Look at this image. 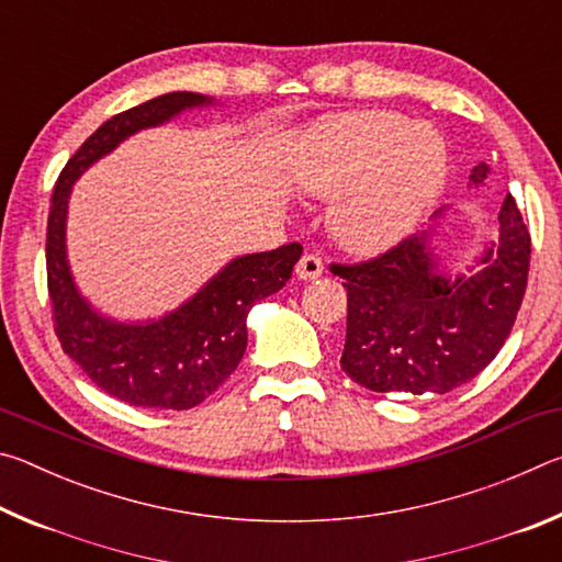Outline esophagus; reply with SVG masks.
<instances>
[{
    "label": "esophagus",
    "instance_id": "1",
    "mask_svg": "<svg viewBox=\"0 0 562 562\" xmlns=\"http://www.w3.org/2000/svg\"><path fill=\"white\" fill-rule=\"evenodd\" d=\"M322 258L319 255H315V252H307V255H302L300 258V262H297V268H294V272H297V278L300 280H317L319 274H322Z\"/></svg>",
    "mask_w": 562,
    "mask_h": 562
}]
</instances>
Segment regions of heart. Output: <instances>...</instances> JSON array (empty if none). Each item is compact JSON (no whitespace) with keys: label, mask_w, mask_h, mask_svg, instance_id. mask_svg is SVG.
<instances>
[{"label":"heart","mask_w":562,"mask_h":562,"mask_svg":"<svg viewBox=\"0 0 562 562\" xmlns=\"http://www.w3.org/2000/svg\"><path fill=\"white\" fill-rule=\"evenodd\" d=\"M449 150L429 126L394 111L347 113L310 131L297 168L304 193L341 195L331 231L355 252H379L412 231L441 193Z\"/></svg>","instance_id":"1"}]
</instances>
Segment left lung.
<instances>
[{
  "label": "left lung",
  "mask_w": 562,
  "mask_h": 562,
  "mask_svg": "<svg viewBox=\"0 0 562 562\" xmlns=\"http://www.w3.org/2000/svg\"><path fill=\"white\" fill-rule=\"evenodd\" d=\"M488 173L486 164L475 166L471 186H481ZM498 225L483 268L453 280L436 270L429 233L408 235L372 260L329 265L347 288L339 364L351 382L379 394H446L496 359L530 268V233L513 195L501 205Z\"/></svg>",
  "instance_id": "1"
}]
</instances>
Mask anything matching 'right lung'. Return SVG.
<instances>
[{"label":"right lung","mask_w":562,"mask_h":562,"mask_svg":"<svg viewBox=\"0 0 562 562\" xmlns=\"http://www.w3.org/2000/svg\"><path fill=\"white\" fill-rule=\"evenodd\" d=\"M205 103L213 99L173 91L116 113L83 140L54 186L46 223V282L54 331L61 349L93 384L131 406L180 412L211 396L245 355L247 312L255 302L284 288L302 255L300 243L243 255L170 315L133 325L101 317L76 290L66 260V211L76 178L136 131L160 126L176 113Z\"/></svg>","instance_id":"add662e5"}]
</instances>
